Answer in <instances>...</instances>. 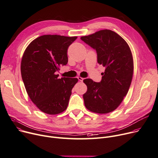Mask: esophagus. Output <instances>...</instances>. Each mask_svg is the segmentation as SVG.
Instances as JSON below:
<instances>
[{
  "label": "esophagus",
  "mask_w": 158,
  "mask_h": 158,
  "mask_svg": "<svg viewBox=\"0 0 158 158\" xmlns=\"http://www.w3.org/2000/svg\"><path fill=\"white\" fill-rule=\"evenodd\" d=\"M78 79L80 81H83V80H84V78H82V77H78Z\"/></svg>",
  "instance_id": "obj_1"
}]
</instances>
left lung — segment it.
<instances>
[{
	"instance_id": "8db88e82",
	"label": "left lung",
	"mask_w": 158,
	"mask_h": 158,
	"mask_svg": "<svg viewBox=\"0 0 158 158\" xmlns=\"http://www.w3.org/2000/svg\"><path fill=\"white\" fill-rule=\"evenodd\" d=\"M81 40L94 49L98 63L105 67L101 82L83 80L87 90L83 95L89 111L99 114L113 111L127 94L133 73V60L127 42L110 30H102Z\"/></svg>"
}]
</instances>
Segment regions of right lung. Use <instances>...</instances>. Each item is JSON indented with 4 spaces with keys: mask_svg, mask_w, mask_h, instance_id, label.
<instances>
[{
    "mask_svg": "<svg viewBox=\"0 0 158 158\" xmlns=\"http://www.w3.org/2000/svg\"><path fill=\"white\" fill-rule=\"evenodd\" d=\"M77 37L45 35L33 40L22 57L21 73L27 92L39 110L57 114L66 110L77 78H58L61 66L66 65L69 46Z\"/></svg>",
    "mask_w": 158,
    "mask_h": 158,
    "instance_id": "1",
    "label": "right lung"
}]
</instances>
